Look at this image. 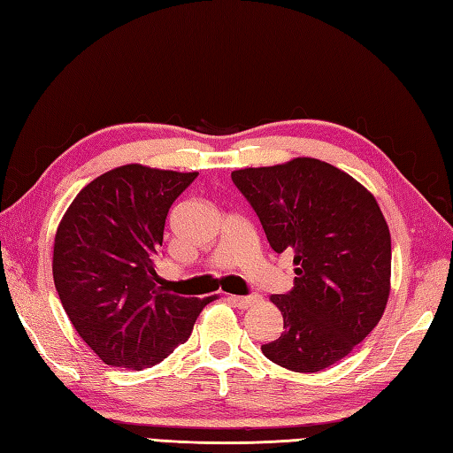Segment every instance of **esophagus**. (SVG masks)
I'll return each instance as SVG.
<instances>
[{
    "label": "esophagus",
    "instance_id": "34e87169",
    "mask_svg": "<svg viewBox=\"0 0 453 453\" xmlns=\"http://www.w3.org/2000/svg\"><path fill=\"white\" fill-rule=\"evenodd\" d=\"M230 300L238 306V308H250L259 303V295H250V296H230Z\"/></svg>",
    "mask_w": 453,
    "mask_h": 453
}]
</instances>
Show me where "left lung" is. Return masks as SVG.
Returning <instances> with one entry per match:
<instances>
[{
	"mask_svg": "<svg viewBox=\"0 0 453 453\" xmlns=\"http://www.w3.org/2000/svg\"><path fill=\"white\" fill-rule=\"evenodd\" d=\"M234 186L277 254H295V287L271 300L283 334L264 355L295 372H319L347 357L384 314L391 238L366 188L318 158L234 170Z\"/></svg>",
	"mask_w": 453,
	"mask_h": 453,
	"instance_id": "obj_1",
	"label": "left lung"
}]
</instances>
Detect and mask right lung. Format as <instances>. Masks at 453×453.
Returning a JSON list of instances; mask_svg holds the SVG:
<instances>
[{
	"label": "right lung",
	"mask_w": 453,
	"mask_h": 453,
	"mask_svg": "<svg viewBox=\"0 0 453 453\" xmlns=\"http://www.w3.org/2000/svg\"><path fill=\"white\" fill-rule=\"evenodd\" d=\"M197 173L142 165L110 170L69 205L54 242V285L77 334L103 363L142 370L192 335L205 300L157 275L165 223Z\"/></svg>",
	"instance_id": "add662e5"
}]
</instances>
